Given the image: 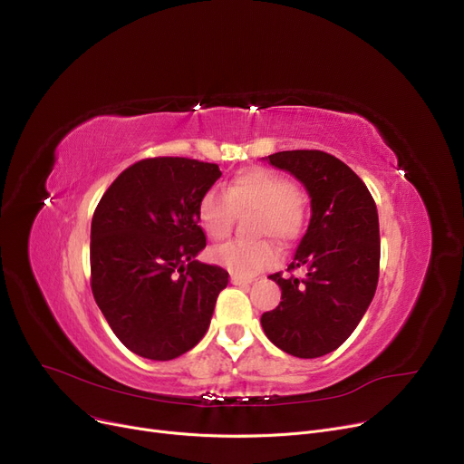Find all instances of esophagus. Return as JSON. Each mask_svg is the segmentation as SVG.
Returning a JSON list of instances; mask_svg holds the SVG:
<instances>
[{"instance_id": "34e87169", "label": "esophagus", "mask_w": 464, "mask_h": 464, "mask_svg": "<svg viewBox=\"0 0 464 464\" xmlns=\"http://www.w3.org/2000/svg\"><path fill=\"white\" fill-rule=\"evenodd\" d=\"M254 278L252 276H238V275H231V284L235 285H248L252 284Z\"/></svg>"}]
</instances>
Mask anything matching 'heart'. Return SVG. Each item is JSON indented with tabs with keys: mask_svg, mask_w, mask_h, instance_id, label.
Listing matches in <instances>:
<instances>
[{
	"mask_svg": "<svg viewBox=\"0 0 464 464\" xmlns=\"http://www.w3.org/2000/svg\"><path fill=\"white\" fill-rule=\"evenodd\" d=\"M254 231L271 233L282 242L295 240L304 226V207L295 184L278 170L250 167L233 177L224 193L205 191L198 203V222L214 238H226L237 212L254 210ZM210 259L238 276H252L278 261V248L271 238L229 240L210 250Z\"/></svg>",
	"mask_w": 464,
	"mask_h": 464,
	"instance_id": "obj_1",
	"label": "heart"
}]
</instances>
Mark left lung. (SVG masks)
I'll use <instances>...</instances> for the list:
<instances>
[{
  "label": "left lung",
  "instance_id": "8db88e82",
  "mask_svg": "<svg viewBox=\"0 0 464 464\" xmlns=\"http://www.w3.org/2000/svg\"><path fill=\"white\" fill-rule=\"evenodd\" d=\"M310 193L312 218L287 271L269 278L282 301L261 315L275 346L314 359L336 350L367 312L380 276L378 210L369 188L338 158L322 150H285L266 158Z\"/></svg>",
  "mask_w": 464,
  "mask_h": 464
}]
</instances>
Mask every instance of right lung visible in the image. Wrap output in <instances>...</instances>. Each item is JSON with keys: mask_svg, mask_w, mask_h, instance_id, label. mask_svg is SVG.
Instances as JSON below:
<instances>
[{"mask_svg": "<svg viewBox=\"0 0 464 464\" xmlns=\"http://www.w3.org/2000/svg\"><path fill=\"white\" fill-rule=\"evenodd\" d=\"M216 163L146 158L107 188L90 233V285L112 333L133 353L169 361L205 336L229 273L195 259L207 237L199 198Z\"/></svg>", "mask_w": 464, "mask_h": 464, "instance_id": "obj_1", "label": "right lung"}]
</instances>
